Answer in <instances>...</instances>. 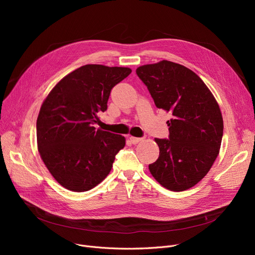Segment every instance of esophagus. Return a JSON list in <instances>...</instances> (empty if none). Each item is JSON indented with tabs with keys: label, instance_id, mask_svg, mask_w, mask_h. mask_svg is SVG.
Returning a JSON list of instances; mask_svg holds the SVG:
<instances>
[{
	"label": "esophagus",
	"instance_id": "34e87169",
	"mask_svg": "<svg viewBox=\"0 0 255 255\" xmlns=\"http://www.w3.org/2000/svg\"><path fill=\"white\" fill-rule=\"evenodd\" d=\"M142 140V138H140V137H134V136H130V141L133 143V144H136V143H138L139 141H141Z\"/></svg>",
	"mask_w": 255,
	"mask_h": 255
}]
</instances>
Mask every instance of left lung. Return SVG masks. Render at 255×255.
Masks as SVG:
<instances>
[{"mask_svg":"<svg viewBox=\"0 0 255 255\" xmlns=\"http://www.w3.org/2000/svg\"><path fill=\"white\" fill-rule=\"evenodd\" d=\"M136 74L158 109L172 115L168 139L155 138L160 152L149 169L168 190L189 189L207 175L219 154V105L200 77L183 65L163 60L138 67Z\"/></svg>","mask_w":255,"mask_h":255,"instance_id":"obj_1","label":"left lung"}]
</instances>
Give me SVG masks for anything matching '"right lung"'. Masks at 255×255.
<instances>
[{
	"label": "right lung",
	"mask_w": 255,
	"mask_h": 255,
	"mask_svg": "<svg viewBox=\"0 0 255 255\" xmlns=\"http://www.w3.org/2000/svg\"><path fill=\"white\" fill-rule=\"evenodd\" d=\"M126 67L85 65L66 75L44 100L37 119L38 151L66 189L88 191L109 175L125 137L94 127Z\"/></svg>",
	"instance_id": "right-lung-1"
}]
</instances>
